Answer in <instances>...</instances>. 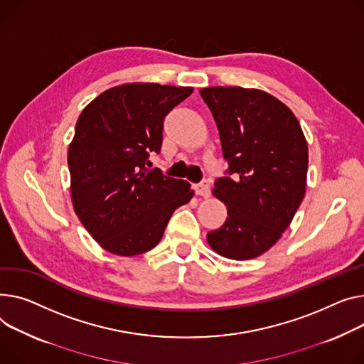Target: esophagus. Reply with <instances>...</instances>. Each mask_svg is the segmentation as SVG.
Instances as JSON below:
<instances>
[{
    "label": "esophagus",
    "instance_id": "obj_1",
    "mask_svg": "<svg viewBox=\"0 0 364 364\" xmlns=\"http://www.w3.org/2000/svg\"><path fill=\"white\" fill-rule=\"evenodd\" d=\"M196 190V195L202 196V198H208L210 195V184L209 180H202L199 184L195 186Z\"/></svg>",
    "mask_w": 364,
    "mask_h": 364
}]
</instances>
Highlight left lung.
<instances>
[{
	"label": "left lung",
	"mask_w": 364,
	"mask_h": 364,
	"mask_svg": "<svg viewBox=\"0 0 364 364\" xmlns=\"http://www.w3.org/2000/svg\"><path fill=\"white\" fill-rule=\"evenodd\" d=\"M200 95L228 162L212 191L228 218L208 232V243L228 259L257 257L281 238L304 198L307 141L293 111L263 90L215 86Z\"/></svg>",
	"instance_id": "1"
}]
</instances>
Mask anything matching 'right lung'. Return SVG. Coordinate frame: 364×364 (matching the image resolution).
Here are the masks:
<instances>
[{
  "instance_id": "obj_1",
  "label": "right lung",
  "mask_w": 364,
  "mask_h": 364,
  "mask_svg": "<svg viewBox=\"0 0 364 364\" xmlns=\"http://www.w3.org/2000/svg\"><path fill=\"white\" fill-rule=\"evenodd\" d=\"M193 87L127 83L111 87L80 114L68 148L71 202L100 246L118 256L154 249L169 218L193 198L184 180L149 169L161 152L164 118Z\"/></svg>"
}]
</instances>
